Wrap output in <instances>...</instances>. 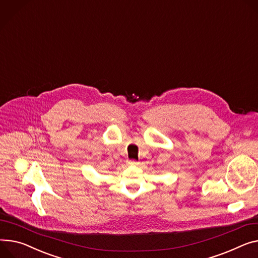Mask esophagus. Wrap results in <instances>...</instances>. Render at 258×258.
<instances>
[{"mask_svg": "<svg viewBox=\"0 0 258 258\" xmlns=\"http://www.w3.org/2000/svg\"><path fill=\"white\" fill-rule=\"evenodd\" d=\"M127 164H128V165H131V166H134V165H137L138 163H137V161H135V160H127Z\"/></svg>", "mask_w": 258, "mask_h": 258, "instance_id": "34e87169", "label": "esophagus"}]
</instances>
